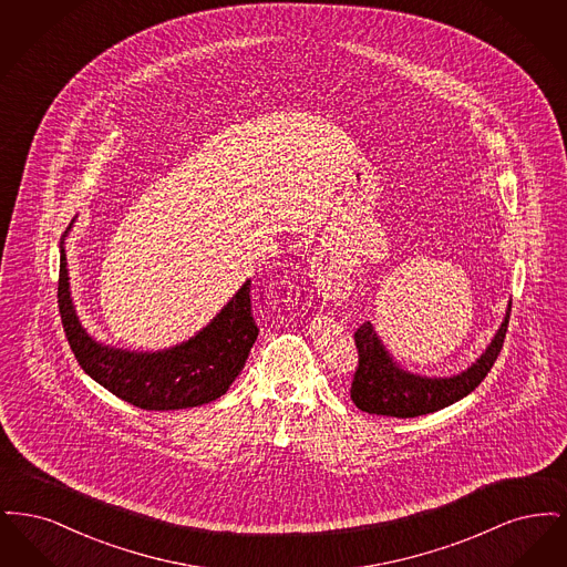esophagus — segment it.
I'll return each instance as SVG.
<instances>
[{
  "instance_id": "34e87169",
  "label": "esophagus",
  "mask_w": 567,
  "mask_h": 567,
  "mask_svg": "<svg viewBox=\"0 0 567 567\" xmlns=\"http://www.w3.org/2000/svg\"><path fill=\"white\" fill-rule=\"evenodd\" d=\"M310 276L317 291L327 299H342L351 291V276L342 259L329 250H317L310 261Z\"/></svg>"
}]
</instances>
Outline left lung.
Instances as JSON below:
<instances>
[{"mask_svg":"<svg viewBox=\"0 0 567 567\" xmlns=\"http://www.w3.org/2000/svg\"><path fill=\"white\" fill-rule=\"evenodd\" d=\"M511 310L513 301H508L506 317L483 354L453 377H423L408 372L384 349L374 324L370 321L361 324L354 333L359 368L352 378V402L368 414L412 419L463 400L485 380L502 351Z\"/></svg>","mask_w":567,"mask_h":567,"instance_id":"left-lung-1","label":"left lung"}]
</instances>
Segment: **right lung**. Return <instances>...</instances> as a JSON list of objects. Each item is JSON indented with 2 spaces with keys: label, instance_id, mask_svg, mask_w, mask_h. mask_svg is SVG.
<instances>
[{
  "label": "right lung",
  "instance_id": "right-lung-1",
  "mask_svg": "<svg viewBox=\"0 0 567 567\" xmlns=\"http://www.w3.org/2000/svg\"><path fill=\"white\" fill-rule=\"evenodd\" d=\"M76 220V218H74ZM59 244V312L65 338L82 370L110 393L142 410H181L210 404L243 372L259 329L250 315V280L189 340L163 351H127L95 340L82 327L65 257Z\"/></svg>",
  "mask_w": 567,
  "mask_h": 567
}]
</instances>
